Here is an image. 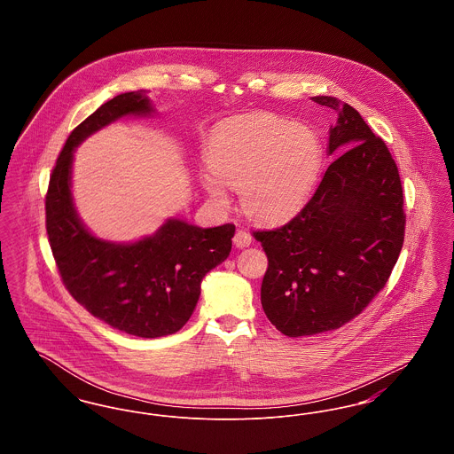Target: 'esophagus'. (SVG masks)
I'll list each match as a JSON object with an SVG mask.
<instances>
[{
	"mask_svg": "<svg viewBox=\"0 0 454 454\" xmlns=\"http://www.w3.org/2000/svg\"><path fill=\"white\" fill-rule=\"evenodd\" d=\"M252 235L248 233V231H245V230H238L237 233H235V237H233V243H235V247L238 248H245V247H250L252 245Z\"/></svg>",
	"mask_w": 454,
	"mask_h": 454,
	"instance_id": "1",
	"label": "esophagus"
}]
</instances>
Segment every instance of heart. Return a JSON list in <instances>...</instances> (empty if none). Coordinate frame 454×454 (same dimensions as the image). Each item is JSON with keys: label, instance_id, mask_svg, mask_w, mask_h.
Returning a JSON list of instances; mask_svg holds the SVG:
<instances>
[{"label": "heart", "instance_id": "obj_1", "mask_svg": "<svg viewBox=\"0 0 454 454\" xmlns=\"http://www.w3.org/2000/svg\"><path fill=\"white\" fill-rule=\"evenodd\" d=\"M209 170L200 184L219 207L239 189L243 211L262 223L298 215L324 163L317 132L272 114H252L221 124L207 143Z\"/></svg>", "mask_w": 454, "mask_h": 454}]
</instances>
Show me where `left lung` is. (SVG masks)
<instances>
[{
	"label": "left lung",
	"instance_id": "1",
	"mask_svg": "<svg viewBox=\"0 0 454 454\" xmlns=\"http://www.w3.org/2000/svg\"><path fill=\"white\" fill-rule=\"evenodd\" d=\"M313 102L337 112L328 153L340 154L298 216L255 231L269 260L262 308L287 337L337 330L385 287L405 237L403 191L385 141L335 97Z\"/></svg>",
	"mask_w": 454,
	"mask_h": 454
}]
</instances>
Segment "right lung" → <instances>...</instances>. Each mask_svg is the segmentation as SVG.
Masks as SVG:
<instances>
[{"mask_svg":"<svg viewBox=\"0 0 454 454\" xmlns=\"http://www.w3.org/2000/svg\"><path fill=\"white\" fill-rule=\"evenodd\" d=\"M153 112L143 90L121 93L97 108L69 134L45 195L49 243L69 294L95 318L143 339L172 335L187 324L200 282L228 259L235 235L230 223L199 228L176 217L134 243L107 241L88 231L71 192L74 148L122 117Z\"/></svg>","mask_w":454,"mask_h":454,"instance_id":"add662e5","label":"right lung"}]
</instances>
